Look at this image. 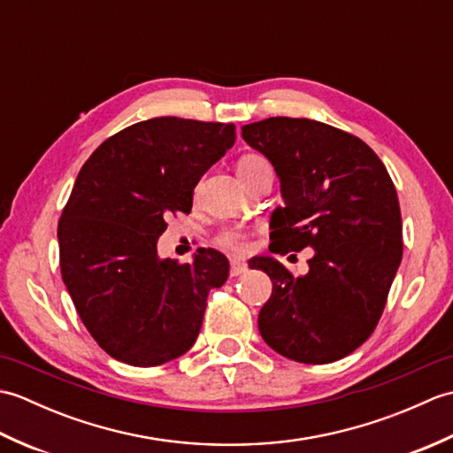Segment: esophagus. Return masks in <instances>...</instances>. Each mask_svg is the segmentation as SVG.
<instances>
[{
    "instance_id": "obj_1",
    "label": "esophagus",
    "mask_w": 453,
    "mask_h": 453,
    "mask_svg": "<svg viewBox=\"0 0 453 453\" xmlns=\"http://www.w3.org/2000/svg\"><path fill=\"white\" fill-rule=\"evenodd\" d=\"M229 273H232V276H239L247 273V265L243 261H232V268H229Z\"/></svg>"
}]
</instances>
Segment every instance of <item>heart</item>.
<instances>
[{"label":"heart","instance_id":"heart-1","mask_svg":"<svg viewBox=\"0 0 453 453\" xmlns=\"http://www.w3.org/2000/svg\"><path fill=\"white\" fill-rule=\"evenodd\" d=\"M268 165V161L263 156H257V153H249V156H243L237 163V171L239 173H247V171H253L258 167H265ZM251 235L245 227H227L224 229L218 235V243L219 247L227 249V251H234V253H245L249 245H251Z\"/></svg>","mask_w":453,"mask_h":453}]
</instances>
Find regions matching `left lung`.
I'll return each instance as SVG.
<instances>
[{"instance_id":"1","label":"left lung","mask_w":453,"mask_h":453,"mask_svg":"<svg viewBox=\"0 0 453 453\" xmlns=\"http://www.w3.org/2000/svg\"><path fill=\"white\" fill-rule=\"evenodd\" d=\"M242 136L280 179L284 208L273 211L268 249H313L303 276L273 257L253 258L273 280L258 331L290 360H341L373 333L401 265L395 185L368 143L329 124L273 117L245 124Z\"/></svg>"}]
</instances>
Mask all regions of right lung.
I'll use <instances>...</instances> for the list:
<instances>
[{"label": "right lung", "mask_w": 453, "mask_h": 453, "mask_svg": "<svg viewBox=\"0 0 453 453\" xmlns=\"http://www.w3.org/2000/svg\"><path fill=\"white\" fill-rule=\"evenodd\" d=\"M235 143V127L159 117L114 134L85 161L58 221L62 280L101 349L151 368L200 333L227 258L198 249L180 265L157 257L171 214H190L200 177Z\"/></svg>", "instance_id": "1"}]
</instances>
